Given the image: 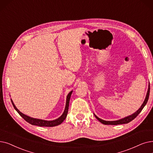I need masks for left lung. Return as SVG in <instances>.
Masks as SVG:
<instances>
[{
	"instance_id": "1",
	"label": "left lung",
	"mask_w": 153,
	"mask_h": 153,
	"mask_svg": "<svg viewBox=\"0 0 153 153\" xmlns=\"http://www.w3.org/2000/svg\"><path fill=\"white\" fill-rule=\"evenodd\" d=\"M149 92H150V85H149V87H148V92H147V94H146V98L144 99V101L143 103V104L141 105V106L140 107V108H139L136 112H135L134 114H132L129 116H127L126 117H124L123 119H119V120H117V121H104V120H102V119L99 118L97 116H96L94 114V116L95 117H96V119H97V120L99 121H100L102 124H105V125H117V124H127L129 122H131V121L133 120L134 119H135L137 115L140 113V112H141V111L143 110V109L144 108V106L146 105V104L148 101V99H149Z\"/></svg>"
}]
</instances>
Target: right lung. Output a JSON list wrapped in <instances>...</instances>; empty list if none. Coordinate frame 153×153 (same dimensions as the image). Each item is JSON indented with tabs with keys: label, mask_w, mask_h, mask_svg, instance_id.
<instances>
[{
	"label": "right lung",
	"mask_w": 153,
	"mask_h": 153,
	"mask_svg": "<svg viewBox=\"0 0 153 153\" xmlns=\"http://www.w3.org/2000/svg\"><path fill=\"white\" fill-rule=\"evenodd\" d=\"M72 91L69 93L68 96H67V98H66L65 107V109H64L63 114L59 118L55 119V120H52V121H45V120H42V119L30 117L27 115L22 113L21 111H19V109L16 107V105L14 104V102H13L12 99H11V102H12L13 106H14V109L17 111V112L19 114V115L21 116L24 119H25V121H26L29 124H30L32 125L41 126V127H53V126H56L61 124L65 120L66 117H67V114L68 112V109H69V101H70V98H71V96L72 94Z\"/></svg>",
	"instance_id": "right-lung-1"
}]
</instances>
